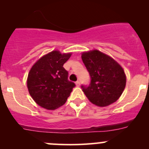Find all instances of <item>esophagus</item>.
I'll use <instances>...</instances> for the list:
<instances>
[{"mask_svg": "<svg viewBox=\"0 0 149 149\" xmlns=\"http://www.w3.org/2000/svg\"><path fill=\"white\" fill-rule=\"evenodd\" d=\"M76 85L77 86H80V81H77L76 82Z\"/></svg>", "mask_w": 149, "mask_h": 149, "instance_id": "esophagus-1", "label": "esophagus"}]
</instances>
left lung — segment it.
Returning <instances> with one entry per match:
<instances>
[{"label":"left lung","instance_id":"obj_1","mask_svg":"<svg viewBox=\"0 0 149 149\" xmlns=\"http://www.w3.org/2000/svg\"><path fill=\"white\" fill-rule=\"evenodd\" d=\"M81 58L91 77L89 86H81L88 100L101 107L115 102L126 85V75L122 66L98 49L83 52Z\"/></svg>","mask_w":149,"mask_h":149}]
</instances>
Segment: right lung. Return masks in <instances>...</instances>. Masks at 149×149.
Returning <instances> with one entry per match:
<instances>
[{"label":"right lung","mask_w":149,"mask_h":149,"mask_svg":"<svg viewBox=\"0 0 149 149\" xmlns=\"http://www.w3.org/2000/svg\"><path fill=\"white\" fill-rule=\"evenodd\" d=\"M72 52L61 53L53 50L40 58L29 72L26 85L34 102L48 110L63 106L75 86L68 80L64 63Z\"/></svg>","instance_id":"right-lung-1"}]
</instances>
